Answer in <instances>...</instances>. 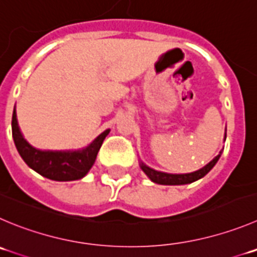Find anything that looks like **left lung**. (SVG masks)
<instances>
[{"instance_id":"8db88e82","label":"left lung","mask_w":257,"mask_h":257,"mask_svg":"<svg viewBox=\"0 0 257 257\" xmlns=\"http://www.w3.org/2000/svg\"><path fill=\"white\" fill-rule=\"evenodd\" d=\"M224 141H226V133H224ZM222 153H223V149L219 151V154L213 159V160L209 161V163L207 164V165H204L202 169L197 170V172H193V173H187V174H170V173L159 172V170H155V169H153V168L148 167V165H146L145 163H143L141 160L139 164H140V168L143 169V172L148 175L149 179H150L151 182L156 183V184L183 185V184H190V183L195 182V180L200 179V178H203L206 174H208V173L212 170V168H213L214 165L217 164V161L219 160Z\"/></svg>"}]
</instances>
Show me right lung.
Segmentation results:
<instances>
[{
	"instance_id": "1",
	"label": "right lung",
	"mask_w": 257,
	"mask_h": 257,
	"mask_svg": "<svg viewBox=\"0 0 257 257\" xmlns=\"http://www.w3.org/2000/svg\"><path fill=\"white\" fill-rule=\"evenodd\" d=\"M11 126L15 146L28 167L43 177L57 182H70L84 178L93 167L103 140L111 131H103L89 145L77 150H40L30 145L24 138L17 122L16 107L12 113Z\"/></svg>"
}]
</instances>
